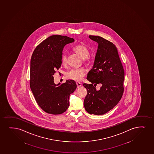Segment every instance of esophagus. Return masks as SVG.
<instances>
[{
	"mask_svg": "<svg viewBox=\"0 0 154 154\" xmlns=\"http://www.w3.org/2000/svg\"><path fill=\"white\" fill-rule=\"evenodd\" d=\"M76 84H77V88H79V87H81V86L82 85V83H80V82H76Z\"/></svg>",
	"mask_w": 154,
	"mask_h": 154,
	"instance_id": "1",
	"label": "esophagus"
}]
</instances>
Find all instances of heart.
<instances>
[{"label": "heart", "mask_w": 154, "mask_h": 154, "mask_svg": "<svg viewBox=\"0 0 154 154\" xmlns=\"http://www.w3.org/2000/svg\"><path fill=\"white\" fill-rule=\"evenodd\" d=\"M72 50L76 54L83 59L84 63H88L90 62L89 58L90 51L88 47L85 44L80 43L77 44L72 48ZM61 63L65 66L67 63V56L65 54H62L61 56ZM85 71L82 69H72L66 74V77L69 79L72 80L77 82L82 81L83 76L85 75Z\"/></svg>", "instance_id": "obj_1"}]
</instances>
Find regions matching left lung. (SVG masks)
I'll return each mask as SVG.
<instances>
[{
  "mask_svg": "<svg viewBox=\"0 0 154 154\" xmlns=\"http://www.w3.org/2000/svg\"><path fill=\"white\" fill-rule=\"evenodd\" d=\"M98 44L92 69L87 79L91 84L83 83L87 90L84 107L90 114L103 115L113 108L123 96L124 70L118 49L112 42L99 36L89 35ZM100 84L101 87L96 89Z\"/></svg>",
  "mask_w": 154,
  "mask_h": 154,
  "instance_id": "left-lung-1",
  "label": "left lung"
}]
</instances>
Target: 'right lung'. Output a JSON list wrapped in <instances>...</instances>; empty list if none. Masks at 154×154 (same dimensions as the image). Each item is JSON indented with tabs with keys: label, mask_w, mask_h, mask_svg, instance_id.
<instances>
[{
	"label": "right lung",
	"mask_w": 154,
	"mask_h": 154,
	"mask_svg": "<svg viewBox=\"0 0 154 154\" xmlns=\"http://www.w3.org/2000/svg\"><path fill=\"white\" fill-rule=\"evenodd\" d=\"M74 41L68 36L54 35L38 44L32 54L30 86L36 103L47 113L57 115L66 111L69 95L77 88L74 80L56 85L53 77L61 65L63 47Z\"/></svg>",
	"instance_id": "obj_1"
}]
</instances>
